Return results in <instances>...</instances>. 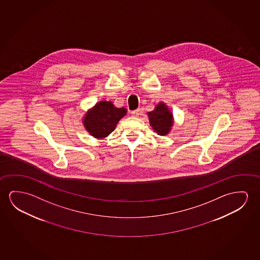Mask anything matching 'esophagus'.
Here are the masks:
<instances>
[{
  "label": "esophagus",
  "instance_id": "34e87169",
  "mask_svg": "<svg viewBox=\"0 0 260 260\" xmlns=\"http://www.w3.org/2000/svg\"><path fill=\"white\" fill-rule=\"evenodd\" d=\"M132 116H134V117H138V116L140 114V109H137V110H134V111H132Z\"/></svg>",
  "mask_w": 260,
  "mask_h": 260
}]
</instances>
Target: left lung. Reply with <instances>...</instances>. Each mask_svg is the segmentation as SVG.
<instances>
[{
  "instance_id": "obj_1",
  "label": "left lung",
  "mask_w": 260,
  "mask_h": 260,
  "mask_svg": "<svg viewBox=\"0 0 260 260\" xmlns=\"http://www.w3.org/2000/svg\"><path fill=\"white\" fill-rule=\"evenodd\" d=\"M148 118L152 128L158 135H167L172 127V113L163 103L157 104L154 111L148 112Z\"/></svg>"
}]
</instances>
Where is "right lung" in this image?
Instances as JSON below:
<instances>
[{
    "instance_id": "add662e5",
    "label": "right lung",
    "mask_w": 260,
    "mask_h": 260,
    "mask_svg": "<svg viewBox=\"0 0 260 260\" xmlns=\"http://www.w3.org/2000/svg\"><path fill=\"white\" fill-rule=\"evenodd\" d=\"M126 113V109L116 108L111 102L103 101L85 114L84 127L92 136L105 138L114 131L116 124Z\"/></svg>"
}]
</instances>
